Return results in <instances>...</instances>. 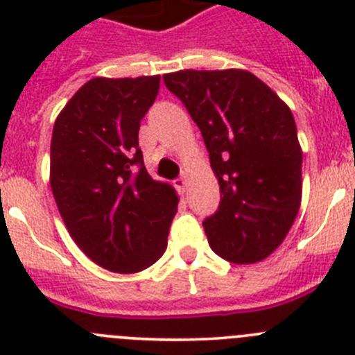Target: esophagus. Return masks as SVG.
I'll return each mask as SVG.
<instances>
[{"label": "esophagus", "instance_id": "34e87169", "mask_svg": "<svg viewBox=\"0 0 355 355\" xmlns=\"http://www.w3.org/2000/svg\"><path fill=\"white\" fill-rule=\"evenodd\" d=\"M174 187L178 188V192H180V193L187 192V187H188L187 178H180V180H175V181H174Z\"/></svg>", "mask_w": 355, "mask_h": 355}]
</instances>
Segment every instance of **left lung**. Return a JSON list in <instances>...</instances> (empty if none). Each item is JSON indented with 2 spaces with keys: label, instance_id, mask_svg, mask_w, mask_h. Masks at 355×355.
Segmentation results:
<instances>
[{
  "label": "left lung",
  "instance_id": "8db88e82",
  "mask_svg": "<svg viewBox=\"0 0 355 355\" xmlns=\"http://www.w3.org/2000/svg\"><path fill=\"white\" fill-rule=\"evenodd\" d=\"M163 81L199 126L220 187V206L202 222L209 247L236 265L268 258L302 200V149L290 106L243 69H184Z\"/></svg>",
  "mask_w": 355,
  "mask_h": 355
}]
</instances>
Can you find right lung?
Instances as JSON below:
<instances>
[{"mask_svg":"<svg viewBox=\"0 0 355 355\" xmlns=\"http://www.w3.org/2000/svg\"><path fill=\"white\" fill-rule=\"evenodd\" d=\"M158 90V74L92 78L53 126L49 183L62 220L87 258L117 274L162 258L180 202L171 184L150 178L139 147Z\"/></svg>","mask_w":355,"mask_h":355,"instance_id":"1","label":"right lung"}]
</instances>
